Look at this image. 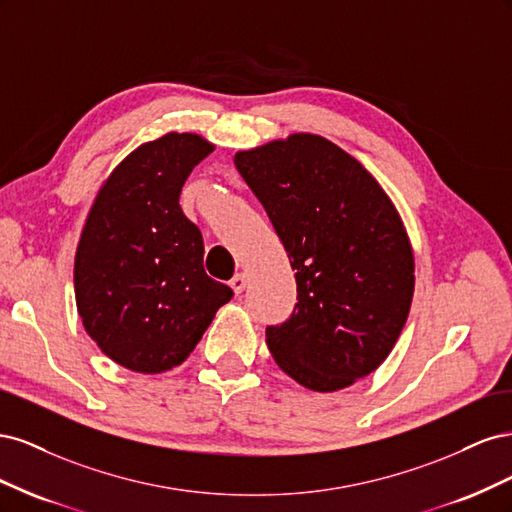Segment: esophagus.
<instances>
[{
    "mask_svg": "<svg viewBox=\"0 0 512 512\" xmlns=\"http://www.w3.org/2000/svg\"><path fill=\"white\" fill-rule=\"evenodd\" d=\"M245 286H247V277H245V273H239V275H235L230 280V288L235 290V294H241L243 290H245Z\"/></svg>",
    "mask_w": 512,
    "mask_h": 512,
    "instance_id": "obj_1",
    "label": "esophagus"
}]
</instances>
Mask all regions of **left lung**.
<instances>
[{"label":"left lung","instance_id":"1","mask_svg":"<svg viewBox=\"0 0 512 512\" xmlns=\"http://www.w3.org/2000/svg\"><path fill=\"white\" fill-rule=\"evenodd\" d=\"M297 280V307L267 346L284 374L333 393L376 371L410 314L414 254L378 179L329 138L294 132L235 153Z\"/></svg>","mask_w":512,"mask_h":512}]
</instances>
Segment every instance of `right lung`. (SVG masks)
I'll return each mask as SVG.
<instances>
[{
    "label": "right lung",
    "instance_id": "right-lung-1",
    "mask_svg": "<svg viewBox=\"0 0 512 512\" xmlns=\"http://www.w3.org/2000/svg\"><path fill=\"white\" fill-rule=\"evenodd\" d=\"M215 149L168 132L128 153L96 194L74 256V297L87 335L136 374H164L200 342L232 299L203 267V235L179 196Z\"/></svg>",
    "mask_w": 512,
    "mask_h": 512
}]
</instances>
